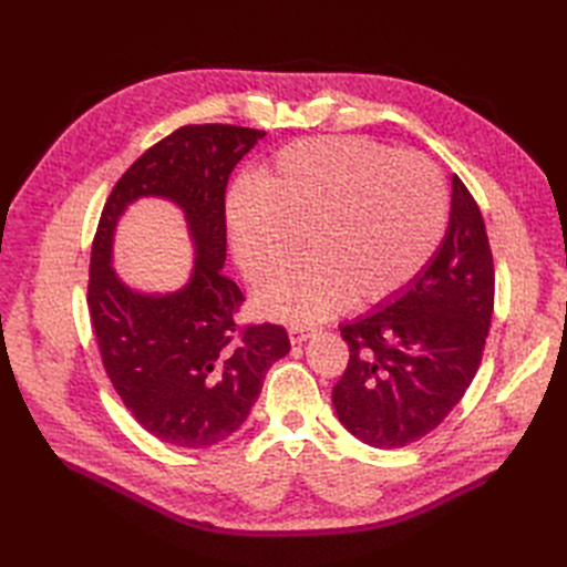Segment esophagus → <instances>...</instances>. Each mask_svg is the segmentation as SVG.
Wrapping results in <instances>:
<instances>
[{
    "label": "esophagus",
    "instance_id": "obj_1",
    "mask_svg": "<svg viewBox=\"0 0 567 567\" xmlns=\"http://www.w3.org/2000/svg\"><path fill=\"white\" fill-rule=\"evenodd\" d=\"M315 333H317L315 326H305V323H296V326H290V329H288L290 342H296V346H298V342H305L307 338L315 336Z\"/></svg>",
    "mask_w": 567,
    "mask_h": 567
}]
</instances>
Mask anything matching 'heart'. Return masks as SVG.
I'll use <instances>...</instances> for the list:
<instances>
[{
    "instance_id": "obj_1",
    "label": "heart",
    "mask_w": 567,
    "mask_h": 567,
    "mask_svg": "<svg viewBox=\"0 0 567 567\" xmlns=\"http://www.w3.org/2000/svg\"><path fill=\"white\" fill-rule=\"evenodd\" d=\"M447 192L419 153L362 136H315L284 146L227 198L238 265L265 284L290 262L300 238L310 260L257 293L260 312L317 321L352 298L371 307L400 296L435 255Z\"/></svg>"
}]
</instances>
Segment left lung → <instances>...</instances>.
Here are the masks:
<instances>
[{
  "label": "left lung",
  "mask_w": 567,
  "mask_h": 567,
  "mask_svg": "<svg viewBox=\"0 0 567 567\" xmlns=\"http://www.w3.org/2000/svg\"><path fill=\"white\" fill-rule=\"evenodd\" d=\"M494 310V262L483 213L456 175L450 227L400 296L340 326L350 362L333 385L340 423L379 450L437 427L475 379Z\"/></svg>",
  "instance_id": "left-lung-1"
}]
</instances>
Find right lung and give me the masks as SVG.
<instances>
[{"instance_id":"add662e5","label":"right lung","mask_w":567,"mask_h":567,"mask_svg":"<svg viewBox=\"0 0 567 567\" xmlns=\"http://www.w3.org/2000/svg\"><path fill=\"white\" fill-rule=\"evenodd\" d=\"M262 136L236 125L179 127L127 167L96 227L87 305L101 362L144 431L175 447L203 450L238 431L267 369L290 350L284 326H236L244 293L221 274L227 182ZM142 195L167 197L185 210L197 260L175 295H140L110 267L116 219Z\"/></svg>"}]
</instances>
